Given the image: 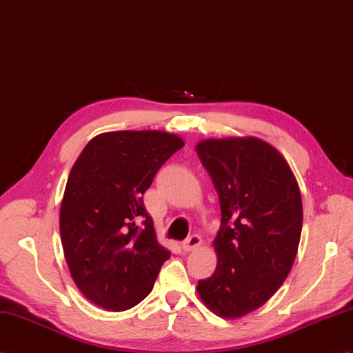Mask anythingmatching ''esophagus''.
I'll list each match as a JSON object with an SVG mask.
<instances>
[{"mask_svg":"<svg viewBox=\"0 0 353 353\" xmlns=\"http://www.w3.org/2000/svg\"><path fill=\"white\" fill-rule=\"evenodd\" d=\"M201 245V237L199 234H192L188 237V239L182 243V247L185 251H194Z\"/></svg>","mask_w":353,"mask_h":353,"instance_id":"1","label":"esophagus"}]
</instances>
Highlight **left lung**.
<instances>
[{
  "instance_id": "8db88e82",
  "label": "left lung",
  "mask_w": 353,
  "mask_h": 353,
  "mask_svg": "<svg viewBox=\"0 0 353 353\" xmlns=\"http://www.w3.org/2000/svg\"><path fill=\"white\" fill-rule=\"evenodd\" d=\"M219 196L215 272L196 285L212 313L237 319L281 288L296 257L302 200L288 161L260 138L203 139L195 147Z\"/></svg>"
}]
</instances>
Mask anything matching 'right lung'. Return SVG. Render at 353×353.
I'll return each instance as SVG.
<instances>
[{"label": "right lung", "instance_id": "right-lung-1", "mask_svg": "<svg viewBox=\"0 0 353 353\" xmlns=\"http://www.w3.org/2000/svg\"><path fill=\"white\" fill-rule=\"evenodd\" d=\"M183 145L161 130H117L94 137L73 163L60 208L61 243L73 281L97 307H135L170 259L143 195Z\"/></svg>", "mask_w": 353, "mask_h": 353}]
</instances>
